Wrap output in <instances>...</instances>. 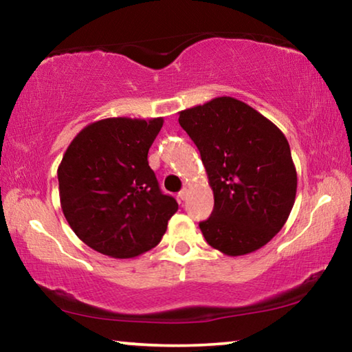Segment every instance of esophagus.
<instances>
[{
    "instance_id": "obj_1",
    "label": "esophagus",
    "mask_w": 352,
    "mask_h": 352,
    "mask_svg": "<svg viewBox=\"0 0 352 352\" xmlns=\"http://www.w3.org/2000/svg\"><path fill=\"white\" fill-rule=\"evenodd\" d=\"M188 192H189V190H188L186 188H184V189H182V190H180V192H178V199H180V200H184V199H186V197H188Z\"/></svg>"
}]
</instances>
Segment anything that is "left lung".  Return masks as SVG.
<instances>
[{
  "mask_svg": "<svg viewBox=\"0 0 352 352\" xmlns=\"http://www.w3.org/2000/svg\"><path fill=\"white\" fill-rule=\"evenodd\" d=\"M178 122L197 146L214 194L210 219L199 223L206 242L226 256L264 247L295 204L296 169L287 138L230 96L180 111Z\"/></svg>",
  "mask_w": 352,
  "mask_h": 352,
  "instance_id": "8db88e82",
  "label": "left lung"
}]
</instances>
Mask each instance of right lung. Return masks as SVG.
Returning a JSON list of instances; mask_svg holds the SVG:
<instances>
[{"instance_id":"obj_1","label":"right lung","mask_w":352,"mask_h":352,"mask_svg":"<svg viewBox=\"0 0 352 352\" xmlns=\"http://www.w3.org/2000/svg\"><path fill=\"white\" fill-rule=\"evenodd\" d=\"M163 118H107L71 141L57 169L65 219L82 242L127 259L158 245L178 210L147 162Z\"/></svg>"}]
</instances>
